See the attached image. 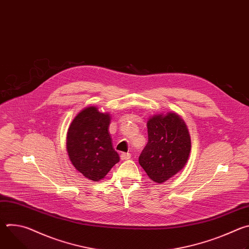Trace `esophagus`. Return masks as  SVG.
Listing matches in <instances>:
<instances>
[{"label":"esophagus","instance_id":"esophagus-1","mask_svg":"<svg viewBox=\"0 0 249 249\" xmlns=\"http://www.w3.org/2000/svg\"><path fill=\"white\" fill-rule=\"evenodd\" d=\"M130 158H131V154H129V153H122L120 156V159L122 160H128Z\"/></svg>","mask_w":249,"mask_h":249}]
</instances>
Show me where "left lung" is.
Instances as JSON below:
<instances>
[{
    "mask_svg": "<svg viewBox=\"0 0 249 249\" xmlns=\"http://www.w3.org/2000/svg\"><path fill=\"white\" fill-rule=\"evenodd\" d=\"M148 144L139 157V163L150 178L163 183L186 164L191 151L187 126L179 115L168 112L151 117Z\"/></svg>",
    "mask_w": 249,
    "mask_h": 249,
    "instance_id": "1",
    "label": "left lung"
}]
</instances>
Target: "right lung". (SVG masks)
Masks as SVG:
<instances>
[{
    "label": "right lung",
    "mask_w": 249,
    "mask_h": 249,
    "mask_svg": "<svg viewBox=\"0 0 249 249\" xmlns=\"http://www.w3.org/2000/svg\"><path fill=\"white\" fill-rule=\"evenodd\" d=\"M109 124V113H101L95 106H89L74 118L67 133L71 162L92 181L104 178L120 160L112 147Z\"/></svg>",
    "instance_id": "add662e5"
}]
</instances>
